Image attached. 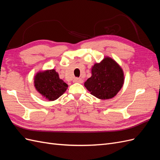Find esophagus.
Masks as SVG:
<instances>
[{"label": "esophagus", "mask_w": 160, "mask_h": 160, "mask_svg": "<svg viewBox=\"0 0 160 160\" xmlns=\"http://www.w3.org/2000/svg\"><path fill=\"white\" fill-rule=\"evenodd\" d=\"M73 81L75 82V83H82L83 82V79H81L80 78H75Z\"/></svg>", "instance_id": "34e87169"}]
</instances>
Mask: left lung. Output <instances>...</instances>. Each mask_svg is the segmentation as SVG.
<instances>
[{"instance_id":"1","label":"left lung","mask_w":160,"mask_h":160,"mask_svg":"<svg viewBox=\"0 0 160 160\" xmlns=\"http://www.w3.org/2000/svg\"><path fill=\"white\" fill-rule=\"evenodd\" d=\"M124 83L123 71L121 67L110 57H105L91 69V77L84 85L91 94L100 99H108L122 89Z\"/></svg>"}]
</instances>
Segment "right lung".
Instances as JSON below:
<instances>
[{"mask_svg": "<svg viewBox=\"0 0 160 160\" xmlns=\"http://www.w3.org/2000/svg\"><path fill=\"white\" fill-rule=\"evenodd\" d=\"M34 80L37 91L49 101L59 98L68 88V85L59 78L55 69L37 72Z\"/></svg>", "mask_w": 160, "mask_h": 160, "instance_id": "1", "label": "right lung"}]
</instances>
